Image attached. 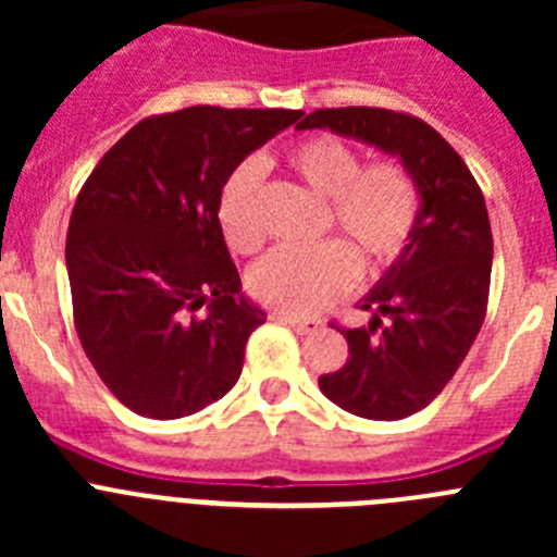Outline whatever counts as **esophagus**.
Instances as JSON below:
<instances>
[{"instance_id": "esophagus-1", "label": "esophagus", "mask_w": 557, "mask_h": 557, "mask_svg": "<svg viewBox=\"0 0 557 557\" xmlns=\"http://www.w3.org/2000/svg\"><path fill=\"white\" fill-rule=\"evenodd\" d=\"M270 318H273V321L287 323V326L293 329V332H298V334H309V332H314V329H318V323L309 321V318H298V314L282 312V309H273V314H270Z\"/></svg>"}]
</instances>
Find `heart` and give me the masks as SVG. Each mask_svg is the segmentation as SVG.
I'll return each instance as SVG.
<instances>
[{"instance_id": "1", "label": "heart", "mask_w": 557, "mask_h": 557, "mask_svg": "<svg viewBox=\"0 0 557 557\" xmlns=\"http://www.w3.org/2000/svg\"><path fill=\"white\" fill-rule=\"evenodd\" d=\"M284 164L312 191L329 198L326 228L343 239L314 248H278L250 273V293L289 314H314L348 293L366 270L391 268L412 243L421 218V191L405 164L382 159L362 164V152L337 136H307L284 152ZM259 170L236 166L218 200V223L234 253L250 256L264 245L259 214Z\"/></svg>"}]
</instances>
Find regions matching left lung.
Returning a JSON list of instances; mask_svg holds the SVG:
<instances>
[{
  "mask_svg": "<svg viewBox=\"0 0 557 557\" xmlns=\"http://www.w3.org/2000/svg\"><path fill=\"white\" fill-rule=\"evenodd\" d=\"M298 127H329L396 152L421 191L412 243L362 301L373 321L339 329L346 366L318 379L343 410L398 421L449 385L485 321L494 259L485 198L455 147L407 111L318 108Z\"/></svg>",
  "mask_w": 557,
  "mask_h": 557,
  "instance_id": "left-lung-1",
  "label": "left lung"
}]
</instances>
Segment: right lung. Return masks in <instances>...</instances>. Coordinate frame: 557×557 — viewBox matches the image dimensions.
<instances>
[{
  "instance_id": "1",
  "label": "right lung",
  "mask_w": 557,
  "mask_h": 557,
  "mask_svg": "<svg viewBox=\"0 0 557 557\" xmlns=\"http://www.w3.org/2000/svg\"><path fill=\"white\" fill-rule=\"evenodd\" d=\"M298 116L220 106L145 116L83 184L66 234L72 314L97 376L136 416H191L243 373L268 314L239 295L220 189Z\"/></svg>"
}]
</instances>
